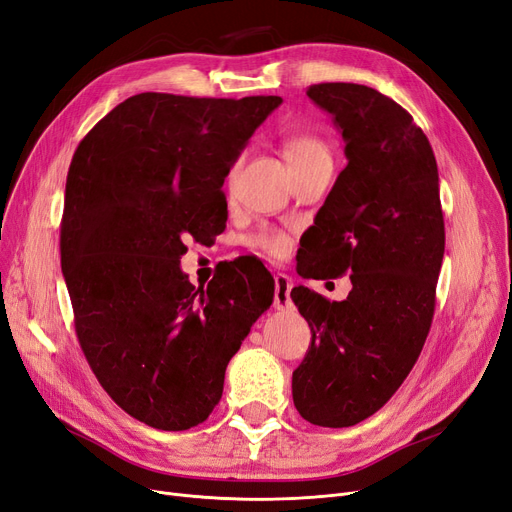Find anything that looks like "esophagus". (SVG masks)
Here are the masks:
<instances>
[{"instance_id": "esophagus-1", "label": "esophagus", "mask_w": 512, "mask_h": 512, "mask_svg": "<svg viewBox=\"0 0 512 512\" xmlns=\"http://www.w3.org/2000/svg\"><path fill=\"white\" fill-rule=\"evenodd\" d=\"M274 280H276V293H274L276 309L291 307V288H293L291 278H288L282 272H278V274H274Z\"/></svg>"}]
</instances>
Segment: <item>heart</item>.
Segmentation results:
<instances>
[{
  "label": "heart",
  "mask_w": 512,
  "mask_h": 512,
  "mask_svg": "<svg viewBox=\"0 0 512 512\" xmlns=\"http://www.w3.org/2000/svg\"><path fill=\"white\" fill-rule=\"evenodd\" d=\"M282 152L293 173L318 163H332L328 146L318 136H311V133H291L282 142ZM249 242L251 247L268 255H282L288 247V238L278 230H261L259 234L251 236Z\"/></svg>",
  "instance_id": "heart-1"
}]
</instances>
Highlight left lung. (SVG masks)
I'll return each instance as SVG.
<instances>
[{"label":"left lung","mask_w":512,"mask_h":512,"mask_svg":"<svg viewBox=\"0 0 512 512\" xmlns=\"http://www.w3.org/2000/svg\"><path fill=\"white\" fill-rule=\"evenodd\" d=\"M345 140L347 167L307 232L303 278L349 274L345 301L295 286L311 328L293 402L311 425L341 429L381 410L427 341L446 249L439 173L422 129L391 98L358 83L307 90Z\"/></svg>","instance_id":"1"}]
</instances>
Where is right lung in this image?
<instances>
[{
    "instance_id": "1",
    "label": "right lung",
    "mask_w": 512,
    "mask_h": 512,
    "mask_svg": "<svg viewBox=\"0 0 512 512\" xmlns=\"http://www.w3.org/2000/svg\"><path fill=\"white\" fill-rule=\"evenodd\" d=\"M280 96H131L94 125L66 175L60 257L81 349L104 391L161 431L209 418L226 368L274 301L265 268L234 261L207 288L184 238L226 226L221 192Z\"/></svg>"
}]
</instances>
